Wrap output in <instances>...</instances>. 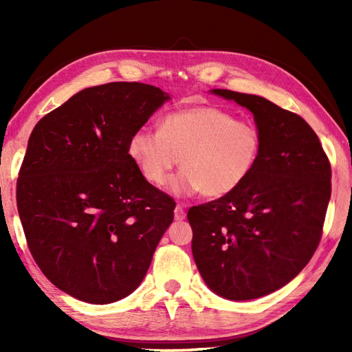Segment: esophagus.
Instances as JSON below:
<instances>
[{"mask_svg":"<svg viewBox=\"0 0 352 352\" xmlns=\"http://www.w3.org/2000/svg\"><path fill=\"white\" fill-rule=\"evenodd\" d=\"M174 216H175V219H177V221H183V219L186 218V212H184V208H183L182 206H177V207H175V210H174Z\"/></svg>","mask_w":352,"mask_h":352,"instance_id":"obj_1","label":"esophagus"}]
</instances>
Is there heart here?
Here are the masks:
<instances>
[{
	"mask_svg": "<svg viewBox=\"0 0 352 352\" xmlns=\"http://www.w3.org/2000/svg\"><path fill=\"white\" fill-rule=\"evenodd\" d=\"M260 151L257 126L214 106L170 111L159 130L140 126L129 140L130 159L153 186L168 182L180 157L183 169L169 182L178 197L228 195L251 175Z\"/></svg>",
	"mask_w": 352,
	"mask_h": 352,
	"instance_id": "heart-1",
	"label": "heart"
}]
</instances>
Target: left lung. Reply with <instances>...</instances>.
Masks as SVG:
<instances>
[{"label":"left lung","instance_id":"8db88e82","mask_svg":"<svg viewBox=\"0 0 352 352\" xmlns=\"http://www.w3.org/2000/svg\"><path fill=\"white\" fill-rule=\"evenodd\" d=\"M254 115L256 168L234 192L193 206L192 254L216 295L248 301L286 286L315 254L331 197V166L304 119L263 96L213 89Z\"/></svg>","mask_w":352,"mask_h":352}]
</instances>
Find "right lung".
<instances>
[{"label":"right lung","instance_id":"right-lung-1","mask_svg":"<svg viewBox=\"0 0 352 352\" xmlns=\"http://www.w3.org/2000/svg\"><path fill=\"white\" fill-rule=\"evenodd\" d=\"M168 100L136 81L87 87L30 134L16 184L28 250L80 301L110 304L136 290L174 219L175 201L129 155L131 134Z\"/></svg>","mask_w":352,"mask_h":352}]
</instances>
